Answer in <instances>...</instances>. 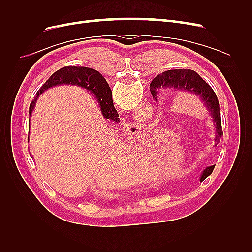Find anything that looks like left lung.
Listing matches in <instances>:
<instances>
[{
	"instance_id": "1",
	"label": "left lung",
	"mask_w": 252,
	"mask_h": 252,
	"mask_svg": "<svg viewBox=\"0 0 252 252\" xmlns=\"http://www.w3.org/2000/svg\"><path fill=\"white\" fill-rule=\"evenodd\" d=\"M162 88H169L181 91V93L192 94L200 98L205 108L209 112L215 125V146L223 136L222 120L220 116V107L218 97L213 89L206 83L195 71L190 69H173L167 70L157 77L150 83V91L158 104V95ZM215 165L208 166L203 170L200 181L202 182L213 171Z\"/></svg>"
}]
</instances>
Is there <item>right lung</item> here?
Wrapping results in <instances>:
<instances>
[{
    "label": "right lung",
    "instance_id": "obj_1",
    "mask_svg": "<svg viewBox=\"0 0 252 252\" xmlns=\"http://www.w3.org/2000/svg\"><path fill=\"white\" fill-rule=\"evenodd\" d=\"M61 85L77 86L89 91V93L93 94L97 100L98 106H100L101 112L105 120L108 119L112 122H116V123H119L120 122L119 113L113 106L111 89L103 75L98 71L93 69V68L78 66H66L61 68V69L56 71L46 82H45L44 85L36 93L34 100L30 104V116H32V111L35 108L36 101L37 98L40 97V95L43 94L45 91L48 90L49 88Z\"/></svg>",
    "mask_w": 252,
    "mask_h": 252
}]
</instances>
